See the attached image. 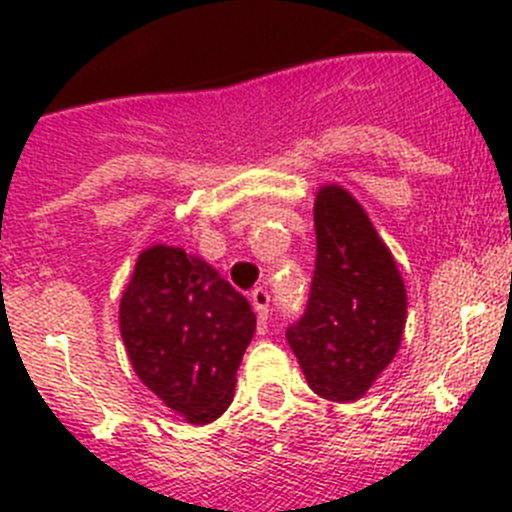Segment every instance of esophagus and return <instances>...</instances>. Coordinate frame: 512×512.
Returning <instances> with one entry per match:
<instances>
[{
    "label": "esophagus",
    "mask_w": 512,
    "mask_h": 512,
    "mask_svg": "<svg viewBox=\"0 0 512 512\" xmlns=\"http://www.w3.org/2000/svg\"><path fill=\"white\" fill-rule=\"evenodd\" d=\"M269 302H271V297L264 287L253 289L251 305H253V310H256V315H259L261 323H266V320H269Z\"/></svg>",
    "instance_id": "obj_1"
}]
</instances>
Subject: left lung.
I'll return each mask as SVG.
<instances>
[{"instance_id":"1","label":"left lung","mask_w":512,"mask_h":512,"mask_svg":"<svg viewBox=\"0 0 512 512\" xmlns=\"http://www.w3.org/2000/svg\"><path fill=\"white\" fill-rule=\"evenodd\" d=\"M315 235L310 300L287 341L315 395L354 402L395 359L408 292L387 243L341 184L318 189Z\"/></svg>"}]
</instances>
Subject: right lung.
Here are the masks:
<instances>
[{"mask_svg":"<svg viewBox=\"0 0 512 512\" xmlns=\"http://www.w3.org/2000/svg\"><path fill=\"white\" fill-rule=\"evenodd\" d=\"M253 330L246 297L205 259L161 243L140 251L120 297L122 343L140 382L187 423L228 410Z\"/></svg>","mask_w":512,"mask_h":512,"instance_id":"add662e5","label":"right lung"}]
</instances>
